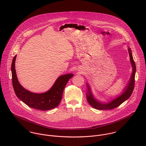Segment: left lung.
Returning <instances> with one entry per match:
<instances>
[{"label": "left lung", "instance_id": "left-lung-1", "mask_svg": "<svg viewBox=\"0 0 146 146\" xmlns=\"http://www.w3.org/2000/svg\"><path fill=\"white\" fill-rule=\"evenodd\" d=\"M128 52L129 54L130 61L132 67V72L130 76V79L128 81L126 85L125 86L124 89L123 90L122 92L120 94L114 98L113 99H111L107 102H102L100 100H97L93 95V92L92 91L91 87L90 85L88 83H86V100L88 103L90 104L93 108L100 110H108L113 109L120 104H122L125 101L130 98L131 96L134 88V80H135V75L136 72V66L135 64L134 61L131 50L130 48L128 46Z\"/></svg>", "mask_w": 146, "mask_h": 146}]
</instances>
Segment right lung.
I'll list each match as a JSON object with an SVG mask.
<instances>
[{
  "label": "right lung",
  "mask_w": 146,
  "mask_h": 146,
  "mask_svg": "<svg viewBox=\"0 0 146 146\" xmlns=\"http://www.w3.org/2000/svg\"><path fill=\"white\" fill-rule=\"evenodd\" d=\"M16 57L17 55L13 59L11 71L13 87L17 97L29 107L42 111L50 110L57 107L62 100L64 88L74 74H68L59 76L50 89L44 93H33L23 88L19 82L15 68Z\"/></svg>",
  "instance_id": "1"
}]
</instances>
